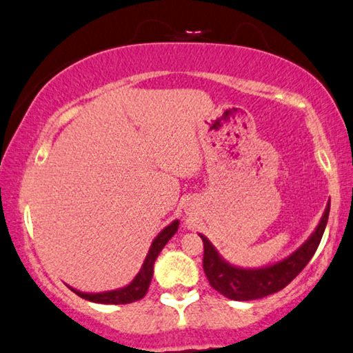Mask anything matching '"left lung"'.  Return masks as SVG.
Here are the masks:
<instances>
[{
	"label": "left lung",
	"instance_id": "obj_1",
	"mask_svg": "<svg viewBox=\"0 0 353 353\" xmlns=\"http://www.w3.org/2000/svg\"><path fill=\"white\" fill-rule=\"evenodd\" d=\"M330 214V200L321 221L303 245L279 262L260 268H243L232 265L221 256L207 236L199 233L203 241V271L210 285L230 300L249 301L259 300L276 292L296 278V274L306 267L314 252L321 245Z\"/></svg>",
	"mask_w": 353,
	"mask_h": 353
}]
</instances>
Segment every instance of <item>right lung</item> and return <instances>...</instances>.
Listing matches in <instances>:
<instances>
[{
    "instance_id": "add662e5",
    "label": "right lung",
    "mask_w": 353,
    "mask_h": 353,
    "mask_svg": "<svg viewBox=\"0 0 353 353\" xmlns=\"http://www.w3.org/2000/svg\"><path fill=\"white\" fill-rule=\"evenodd\" d=\"M178 225H180V221L175 219L158 233V236L154 238L153 243H151L150 251L143 260L142 268H140L139 273L135 274V278L128 285L120 287V289H115V290H105V292H82V290L74 289V287L70 285L68 287L74 292V294L85 298V300L93 301V303H102V305H126V303L140 300V298H143L146 292H148L151 278H153L156 259H158L161 251L164 249L167 243H169L170 238L175 235L178 230Z\"/></svg>"
}]
</instances>
